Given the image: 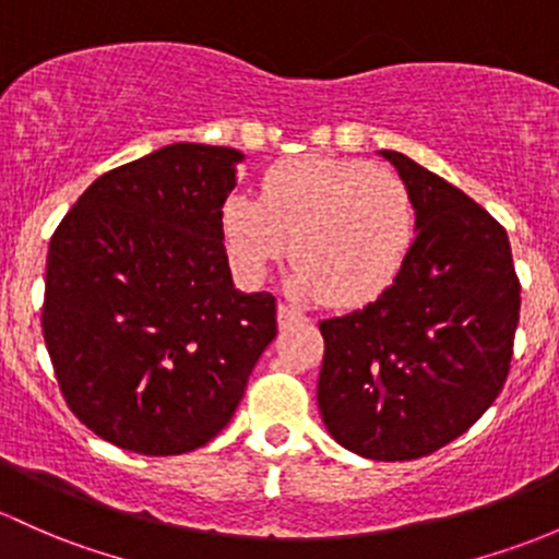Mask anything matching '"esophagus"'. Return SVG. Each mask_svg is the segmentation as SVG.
Segmentation results:
<instances>
[{
	"label": "esophagus",
	"mask_w": 559,
	"mask_h": 559,
	"mask_svg": "<svg viewBox=\"0 0 559 559\" xmlns=\"http://www.w3.org/2000/svg\"><path fill=\"white\" fill-rule=\"evenodd\" d=\"M277 320H280V328H290V325H298V322H306V317L301 314V311L293 309V306L280 304L277 306Z\"/></svg>",
	"instance_id": "obj_1"
}]
</instances>
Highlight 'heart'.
Here are the masks:
<instances>
[{"label": "heart", "mask_w": 559, "mask_h": 559, "mask_svg": "<svg viewBox=\"0 0 559 559\" xmlns=\"http://www.w3.org/2000/svg\"><path fill=\"white\" fill-rule=\"evenodd\" d=\"M226 253L245 282L266 277L290 253L293 287L333 306L370 301L397 277L416 237L411 189L362 159L298 157L263 176L261 197L234 194L224 215Z\"/></svg>", "instance_id": "heart-1"}]
</instances>
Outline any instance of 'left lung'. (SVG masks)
Listing matches in <instances>:
<instances>
[{"label": "left lung", "instance_id": "8db88e82", "mask_svg": "<svg viewBox=\"0 0 559 559\" xmlns=\"http://www.w3.org/2000/svg\"><path fill=\"white\" fill-rule=\"evenodd\" d=\"M381 154L411 189L418 234L373 304L320 322L317 402L346 450L413 461L464 435L501 394L520 280L488 210L405 154Z\"/></svg>", "mask_w": 559, "mask_h": 559}]
</instances>
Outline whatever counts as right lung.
Here are the masks:
<instances>
[{"mask_svg":"<svg viewBox=\"0 0 559 559\" xmlns=\"http://www.w3.org/2000/svg\"><path fill=\"white\" fill-rule=\"evenodd\" d=\"M239 159L173 143L104 173L52 234L41 333L66 405L111 445H207L277 335V298L234 290L224 248Z\"/></svg>","mask_w":559,"mask_h":559,"instance_id":"1","label":"right lung"}]
</instances>
